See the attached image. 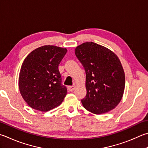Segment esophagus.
Wrapping results in <instances>:
<instances>
[{"label":"esophagus","mask_w":148,"mask_h":148,"mask_svg":"<svg viewBox=\"0 0 148 148\" xmlns=\"http://www.w3.org/2000/svg\"><path fill=\"white\" fill-rule=\"evenodd\" d=\"M75 88H76V85H72V86H69L68 87V89L69 90V91H73Z\"/></svg>","instance_id":"1"}]
</instances>
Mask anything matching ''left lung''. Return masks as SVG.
I'll use <instances>...</instances> for the list:
<instances>
[{"label": "left lung", "mask_w": 148, "mask_h": 148, "mask_svg": "<svg viewBox=\"0 0 148 148\" xmlns=\"http://www.w3.org/2000/svg\"><path fill=\"white\" fill-rule=\"evenodd\" d=\"M75 54L84 67L87 95L83 107L96 114L111 111L122 100L125 74L118 56L108 48L93 42L77 46Z\"/></svg>", "instance_id": "1"}]
</instances>
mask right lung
Returning a JSON list of instances; mask_svg holds the SVG:
<instances>
[{"label": "right lung", "instance_id": "obj_1", "mask_svg": "<svg viewBox=\"0 0 148 148\" xmlns=\"http://www.w3.org/2000/svg\"><path fill=\"white\" fill-rule=\"evenodd\" d=\"M66 48L45 45L32 51L21 66L18 77L21 95L28 106L47 112L62 103L67 94L61 84L58 66Z\"/></svg>", "mask_w": 148, "mask_h": 148}]
</instances>
